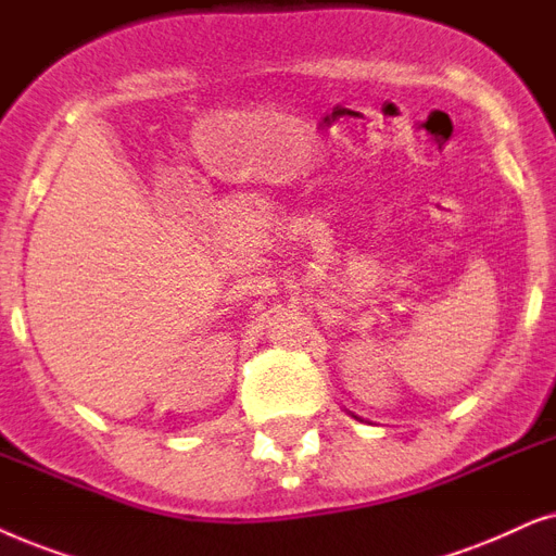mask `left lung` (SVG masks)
Instances as JSON below:
<instances>
[{
    "instance_id": "obj_1",
    "label": "left lung",
    "mask_w": 556,
    "mask_h": 556,
    "mask_svg": "<svg viewBox=\"0 0 556 556\" xmlns=\"http://www.w3.org/2000/svg\"><path fill=\"white\" fill-rule=\"evenodd\" d=\"M353 417H355V414H353ZM355 419H358V417H355Z\"/></svg>"
}]
</instances>
